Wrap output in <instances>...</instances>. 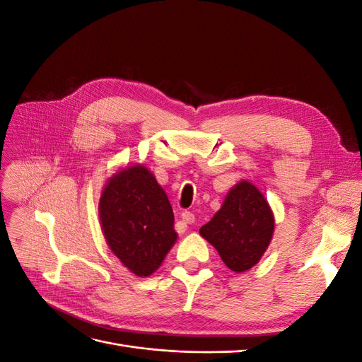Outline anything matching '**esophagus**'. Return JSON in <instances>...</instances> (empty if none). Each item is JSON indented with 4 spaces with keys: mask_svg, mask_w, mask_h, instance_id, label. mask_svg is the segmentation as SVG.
I'll list each match as a JSON object with an SVG mask.
<instances>
[{
    "mask_svg": "<svg viewBox=\"0 0 362 362\" xmlns=\"http://www.w3.org/2000/svg\"><path fill=\"white\" fill-rule=\"evenodd\" d=\"M181 222L184 226H187V223H193L194 222V216L190 211H182L181 213Z\"/></svg>",
    "mask_w": 362,
    "mask_h": 362,
    "instance_id": "1",
    "label": "esophagus"
}]
</instances>
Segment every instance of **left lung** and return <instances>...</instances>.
I'll list each match as a JSON object with an SVG mask.
<instances>
[{
	"mask_svg": "<svg viewBox=\"0 0 362 362\" xmlns=\"http://www.w3.org/2000/svg\"><path fill=\"white\" fill-rule=\"evenodd\" d=\"M275 216L258 187L242 180L225 196V201L199 234L221 255L226 267L243 273L254 267L267 250Z\"/></svg>",
	"mask_w": 362,
	"mask_h": 362,
	"instance_id": "8db88e82",
	"label": "left lung"
}]
</instances>
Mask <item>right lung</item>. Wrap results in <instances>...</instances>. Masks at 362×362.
Wrapping results in <instances>:
<instances>
[{"instance_id":"obj_1","label":"right lung","mask_w":362,"mask_h":362,"mask_svg":"<svg viewBox=\"0 0 362 362\" xmlns=\"http://www.w3.org/2000/svg\"><path fill=\"white\" fill-rule=\"evenodd\" d=\"M98 213L108 247L140 278L161 266L178 238L168 194L144 164L119 169L107 181Z\"/></svg>"}]
</instances>
